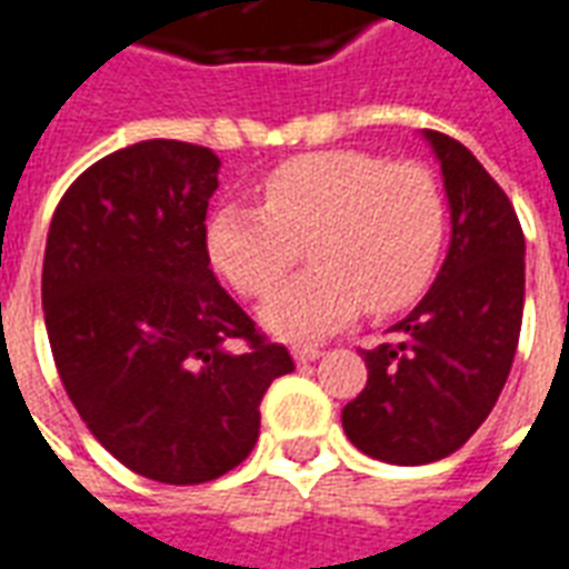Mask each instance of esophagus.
Here are the masks:
<instances>
[{
	"label": "esophagus",
	"mask_w": 569,
	"mask_h": 569,
	"mask_svg": "<svg viewBox=\"0 0 569 569\" xmlns=\"http://www.w3.org/2000/svg\"><path fill=\"white\" fill-rule=\"evenodd\" d=\"M321 355H325V351H321V348H312V346L293 348V360H297V363H312V360H318Z\"/></svg>",
	"instance_id": "obj_1"
}]
</instances>
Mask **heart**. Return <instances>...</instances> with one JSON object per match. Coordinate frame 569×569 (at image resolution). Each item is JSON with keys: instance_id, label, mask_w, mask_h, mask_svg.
<instances>
[{"instance_id": "b5f03b06", "label": "heart", "mask_w": 569, "mask_h": 569, "mask_svg": "<svg viewBox=\"0 0 569 569\" xmlns=\"http://www.w3.org/2000/svg\"><path fill=\"white\" fill-rule=\"evenodd\" d=\"M263 209L227 202L206 223L209 260L244 297H267L302 244L312 269L263 306L281 339H315L372 315L403 309L427 288L446 236V197L430 169L367 151L302 153L276 166Z\"/></svg>"}]
</instances>
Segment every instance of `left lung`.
Segmentation results:
<instances>
[{
	"mask_svg": "<svg viewBox=\"0 0 569 569\" xmlns=\"http://www.w3.org/2000/svg\"><path fill=\"white\" fill-rule=\"evenodd\" d=\"M449 199L446 260L421 302L360 351L367 388L342 409L346 437L397 467L449 458L479 430L512 370L525 312V233L485 166L437 130H421Z\"/></svg>",
	"mask_w": 569,
	"mask_h": 569,
	"instance_id": "1",
	"label": "left lung"
}]
</instances>
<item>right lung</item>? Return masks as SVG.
I'll list each match as a JSON object with an SVG mask.
<instances>
[{
	"label": "right lung",
	"mask_w": 569,
	"mask_h": 569,
	"mask_svg": "<svg viewBox=\"0 0 569 569\" xmlns=\"http://www.w3.org/2000/svg\"><path fill=\"white\" fill-rule=\"evenodd\" d=\"M218 172L199 144L120 148L74 178L44 244L41 306L66 393L90 433L153 482L239 467L263 393L293 370L209 267Z\"/></svg>",
	"instance_id": "add662e5"
}]
</instances>
